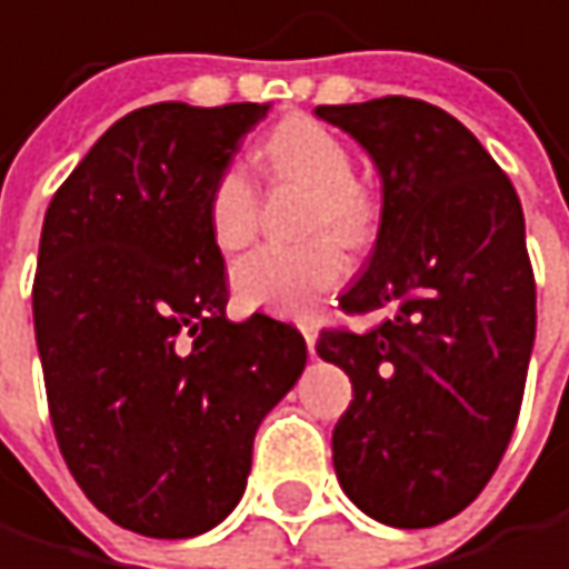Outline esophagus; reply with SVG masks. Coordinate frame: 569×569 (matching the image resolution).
Returning a JSON list of instances; mask_svg holds the SVG:
<instances>
[{"label":"esophagus","instance_id":"34e87169","mask_svg":"<svg viewBox=\"0 0 569 569\" xmlns=\"http://www.w3.org/2000/svg\"><path fill=\"white\" fill-rule=\"evenodd\" d=\"M298 331L305 335V341H308V351L315 348V338H318V328H315V321L311 318H298Z\"/></svg>","mask_w":569,"mask_h":569}]
</instances>
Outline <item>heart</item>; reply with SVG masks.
<instances>
[{"label":"heart","instance_id":"b5f03b06","mask_svg":"<svg viewBox=\"0 0 569 569\" xmlns=\"http://www.w3.org/2000/svg\"><path fill=\"white\" fill-rule=\"evenodd\" d=\"M258 160L271 177L311 187L305 231L331 228L345 244H366L376 234L379 207L362 183H355L351 150L321 123L308 117L284 120L268 133ZM207 228L224 254L251 244L258 231V190L244 167H228L210 187ZM338 238L315 234L301 244H264L251 251L231 271L234 295L248 308H311L348 271Z\"/></svg>","mask_w":569,"mask_h":569}]
</instances>
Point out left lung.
I'll list each match as a JSON object with an SVG mask.
<instances>
[{
    "label": "left lung",
    "mask_w": 569,
    "mask_h": 569,
    "mask_svg": "<svg viewBox=\"0 0 569 569\" xmlns=\"http://www.w3.org/2000/svg\"><path fill=\"white\" fill-rule=\"evenodd\" d=\"M382 177V221L341 311L396 305L355 335L325 328L318 355L355 399L331 432L348 500L399 530L466 510L513 436L537 335V284L510 177L446 110L382 97L318 107Z\"/></svg>",
    "instance_id": "left-lung-1"
}]
</instances>
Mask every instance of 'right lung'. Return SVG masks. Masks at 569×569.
Instances as JSON below:
<instances>
[{"instance_id": "right-lung-1", "label": "right lung", "mask_w": 569, "mask_h": 569, "mask_svg": "<svg viewBox=\"0 0 569 569\" xmlns=\"http://www.w3.org/2000/svg\"><path fill=\"white\" fill-rule=\"evenodd\" d=\"M268 103H153L56 190L32 321L59 452L123 530L183 540L241 500L261 419L305 372L295 325L228 318L207 197Z\"/></svg>"}]
</instances>
